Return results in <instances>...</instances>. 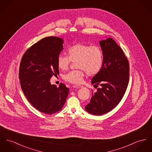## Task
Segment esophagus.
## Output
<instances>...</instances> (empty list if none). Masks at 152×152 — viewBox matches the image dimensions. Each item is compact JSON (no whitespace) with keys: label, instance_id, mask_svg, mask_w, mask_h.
<instances>
[{"label":"esophagus","instance_id":"1","mask_svg":"<svg viewBox=\"0 0 152 152\" xmlns=\"http://www.w3.org/2000/svg\"><path fill=\"white\" fill-rule=\"evenodd\" d=\"M73 87L77 88H79L83 87V86H82V85H75V86H73Z\"/></svg>","mask_w":152,"mask_h":152}]
</instances>
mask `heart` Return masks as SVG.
I'll return each instance as SVG.
<instances>
[{"label":"heart","instance_id":"heart-1","mask_svg":"<svg viewBox=\"0 0 152 152\" xmlns=\"http://www.w3.org/2000/svg\"><path fill=\"white\" fill-rule=\"evenodd\" d=\"M68 56L59 55L57 65L61 70L68 68L72 62H76L77 68L64 75L66 82L81 84L85 72L89 76H94L101 70L104 64V54L101 48L97 45L91 46L84 43H77L68 49Z\"/></svg>","mask_w":152,"mask_h":152}]
</instances>
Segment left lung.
<instances>
[{
    "instance_id": "1",
    "label": "left lung",
    "mask_w": 152,
    "mask_h": 152,
    "mask_svg": "<svg viewBox=\"0 0 152 152\" xmlns=\"http://www.w3.org/2000/svg\"><path fill=\"white\" fill-rule=\"evenodd\" d=\"M104 54V64L92 79L96 91L85 106L90 113L101 116L117 106L126 91L129 82V62L121 48L112 38L99 42Z\"/></svg>"
}]
</instances>
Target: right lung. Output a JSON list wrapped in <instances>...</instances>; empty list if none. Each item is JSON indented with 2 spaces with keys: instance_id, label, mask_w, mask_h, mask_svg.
<instances>
[{
  "instance_id": "1",
  "label": "right lung",
  "mask_w": 152,
  "mask_h": 152,
  "mask_svg": "<svg viewBox=\"0 0 152 152\" xmlns=\"http://www.w3.org/2000/svg\"><path fill=\"white\" fill-rule=\"evenodd\" d=\"M63 43L58 37L43 38L26 51L20 62L19 79L25 96L35 109L47 115L60 111L69 93L64 84L57 87L50 82L59 74L57 58Z\"/></svg>"
}]
</instances>
